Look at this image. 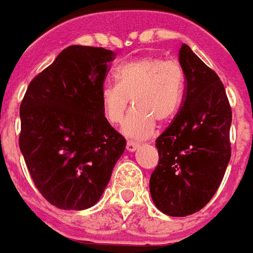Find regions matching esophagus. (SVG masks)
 Listing matches in <instances>:
<instances>
[{
	"instance_id": "1",
	"label": "esophagus",
	"mask_w": 253,
	"mask_h": 253,
	"mask_svg": "<svg viewBox=\"0 0 253 253\" xmlns=\"http://www.w3.org/2000/svg\"><path fill=\"white\" fill-rule=\"evenodd\" d=\"M139 147V143L138 142H134V141H128L126 145V149L128 151H135L136 149Z\"/></svg>"
}]
</instances>
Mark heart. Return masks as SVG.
<instances>
[{"label":"heart","instance_id":"b5f03b06","mask_svg":"<svg viewBox=\"0 0 253 253\" xmlns=\"http://www.w3.org/2000/svg\"><path fill=\"white\" fill-rule=\"evenodd\" d=\"M117 84L106 83L100 89L103 114L110 123L123 121L132 102L134 108L123 122L127 136L143 139L154 132L155 122L171 121L184 98V69L175 60L143 56L118 65Z\"/></svg>","mask_w":253,"mask_h":253}]
</instances>
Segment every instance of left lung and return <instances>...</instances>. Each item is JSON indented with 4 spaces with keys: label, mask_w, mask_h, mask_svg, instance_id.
I'll return each mask as SVG.
<instances>
[{
    "label": "left lung",
    "mask_w": 253,
    "mask_h": 253,
    "mask_svg": "<svg viewBox=\"0 0 253 253\" xmlns=\"http://www.w3.org/2000/svg\"><path fill=\"white\" fill-rule=\"evenodd\" d=\"M186 87L182 106L155 146L160 161L150 177L153 203L161 212L185 217L214 196L231 160L232 110L224 84L190 46L178 53Z\"/></svg>",
    "instance_id": "obj_1"
}]
</instances>
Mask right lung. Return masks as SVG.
<instances>
[{
	"label": "right lung",
	"instance_id": "add662e5",
	"mask_svg": "<svg viewBox=\"0 0 253 253\" xmlns=\"http://www.w3.org/2000/svg\"><path fill=\"white\" fill-rule=\"evenodd\" d=\"M112 50L71 45L29 83L20 106V150L48 203L83 211L102 197L126 139L103 114Z\"/></svg>",
	"mask_w": 253,
	"mask_h": 253
}]
</instances>
